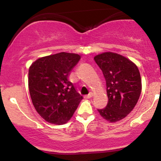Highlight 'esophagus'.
Instances as JSON below:
<instances>
[{
    "label": "esophagus",
    "mask_w": 161,
    "mask_h": 161,
    "mask_svg": "<svg viewBox=\"0 0 161 161\" xmlns=\"http://www.w3.org/2000/svg\"><path fill=\"white\" fill-rule=\"evenodd\" d=\"M92 97V92H90V93H89L88 95H86L85 96V98H87V99H90L91 97Z\"/></svg>",
    "instance_id": "esophagus-1"
}]
</instances>
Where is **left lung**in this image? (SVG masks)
Masks as SVG:
<instances>
[{
    "label": "left lung",
    "mask_w": 161,
    "mask_h": 161,
    "mask_svg": "<svg viewBox=\"0 0 161 161\" xmlns=\"http://www.w3.org/2000/svg\"><path fill=\"white\" fill-rule=\"evenodd\" d=\"M106 81L108 102L100 114L110 122L125 118L137 103L142 90L140 73L130 60L118 53L106 52L95 56Z\"/></svg>",
    "instance_id": "obj_1"
}]
</instances>
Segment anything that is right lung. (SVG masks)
<instances>
[{"label": "right lung", "instance_id": "add662e5", "mask_svg": "<svg viewBox=\"0 0 161 161\" xmlns=\"http://www.w3.org/2000/svg\"><path fill=\"white\" fill-rule=\"evenodd\" d=\"M81 56L61 53L39 58L29 69L32 104L47 122L63 125L72 117L82 100L69 75Z\"/></svg>", "mask_w": 161, "mask_h": 161}]
</instances>
